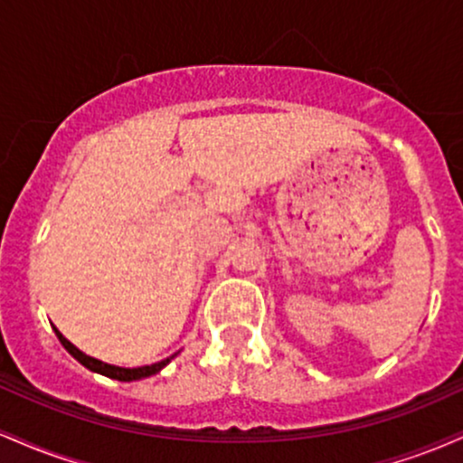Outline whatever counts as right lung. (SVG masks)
<instances>
[{"label": "right lung", "instance_id": "obj_1", "mask_svg": "<svg viewBox=\"0 0 463 463\" xmlns=\"http://www.w3.org/2000/svg\"><path fill=\"white\" fill-rule=\"evenodd\" d=\"M54 333H56V337L61 339L62 346L67 348V353L71 354L73 359H78L80 364L84 365V368L91 370V372H98V374H104V376H109V379H115V381H139V379H147V376L158 374V372H161V370L165 368V365H167L169 361H172V359L176 357V354H178V353H176V354H172V357H167V359L158 361V364H152V365H141V368H119V365L104 364V361H99V359H95V357H89V354H84L82 350L73 346V344L69 342V339L65 337V335H62L61 331H58L56 326H54Z\"/></svg>", "mask_w": 463, "mask_h": 463}]
</instances>
